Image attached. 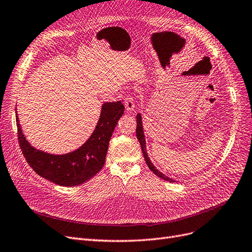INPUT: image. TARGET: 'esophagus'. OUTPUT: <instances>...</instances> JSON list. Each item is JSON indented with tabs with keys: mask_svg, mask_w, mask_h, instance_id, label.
Listing matches in <instances>:
<instances>
[{
	"mask_svg": "<svg viewBox=\"0 0 252 252\" xmlns=\"http://www.w3.org/2000/svg\"><path fill=\"white\" fill-rule=\"evenodd\" d=\"M125 105H126V111H128V112H132V111L135 110L136 102H135V99H134L132 94H128L127 96H126V98H125Z\"/></svg>",
	"mask_w": 252,
	"mask_h": 252,
	"instance_id": "34e87169",
	"label": "esophagus"
}]
</instances>
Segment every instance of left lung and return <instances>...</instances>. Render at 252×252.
<instances>
[{"label":"left lung","mask_w":252,"mask_h":252,"mask_svg":"<svg viewBox=\"0 0 252 252\" xmlns=\"http://www.w3.org/2000/svg\"><path fill=\"white\" fill-rule=\"evenodd\" d=\"M137 118V127H136V135H137V139L139 140V142H140L141 144V150H142V153H143V156H144V159H145V162L148 166V168H150L156 175L159 176V178L163 179L164 181H167V182H170V183H174V181L170 178H168V176H166L165 174H163L161 171L158 170L156 167L154 166V164L152 163L150 157H148L147 153H146V146H145V138H144V133H143V126H142V119H141V114H137L136 116Z\"/></svg>","instance_id":"1"}]
</instances>
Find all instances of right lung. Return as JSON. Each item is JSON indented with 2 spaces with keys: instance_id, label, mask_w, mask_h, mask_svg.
I'll list each match as a JSON object with an SVG mask.
<instances>
[{
  "instance_id": "add662e5",
  "label": "right lung",
  "mask_w": 252,
  "mask_h": 252,
  "mask_svg": "<svg viewBox=\"0 0 252 252\" xmlns=\"http://www.w3.org/2000/svg\"><path fill=\"white\" fill-rule=\"evenodd\" d=\"M124 111L125 106L119 100L105 102L90 138L77 151L66 155H51L34 148L24 136L16 115L18 143L37 174L63 187H73L92 179L102 168L109 141Z\"/></svg>"
}]
</instances>
